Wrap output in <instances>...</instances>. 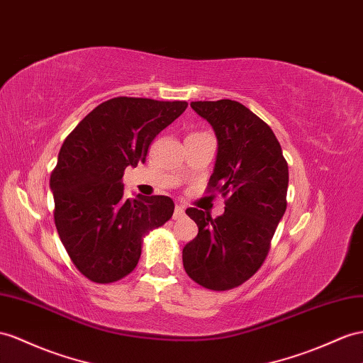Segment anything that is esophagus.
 Here are the masks:
<instances>
[{
    "label": "esophagus",
    "instance_id": "obj_1",
    "mask_svg": "<svg viewBox=\"0 0 363 363\" xmlns=\"http://www.w3.org/2000/svg\"><path fill=\"white\" fill-rule=\"evenodd\" d=\"M185 216V211L182 206H176L174 207V213H173V219H181Z\"/></svg>",
    "mask_w": 363,
    "mask_h": 363
}]
</instances>
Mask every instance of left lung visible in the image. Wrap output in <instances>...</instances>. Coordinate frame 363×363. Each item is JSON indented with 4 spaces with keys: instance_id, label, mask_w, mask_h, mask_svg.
Returning a JSON list of instances; mask_svg holds the SVG:
<instances>
[{
    "instance_id": "1",
    "label": "left lung",
    "mask_w": 363,
    "mask_h": 363,
    "mask_svg": "<svg viewBox=\"0 0 363 363\" xmlns=\"http://www.w3.org/2000/svg\"><path fill=\"white\" fill-rule=\"evenodd\" d=\"M191 108L208 121L218 155L208 191L227 198L224 215L187 208L198 236L184 247L182 262L194 282L225 291L248 281L270 250L286 210L288 164L273 130L238 101H194Z\"/></svg>"
}]
</instances>
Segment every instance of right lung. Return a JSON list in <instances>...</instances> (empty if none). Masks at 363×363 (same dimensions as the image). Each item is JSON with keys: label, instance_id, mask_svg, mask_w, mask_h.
<instances>
[{"label": "right lung", "instance_id": "right-lung-1", "mask_svg": "<svg viewBox=\"0 0 363 363\" xmlns=\"http://www.w3.org/2000/svg\"><path fill=\"white\" fill-rule=\"evenodd\" d=\"M185 101L118 96L102 102L66 138L50 176L55 225L78 270L110 284L135 270L143 238L173 215L169 196L124 198L127 167L145 162L156 135Z\"/></svg>", "mask_w": 363, "mask_h": 363}]
</instances>
